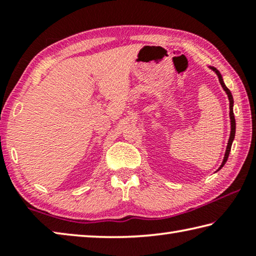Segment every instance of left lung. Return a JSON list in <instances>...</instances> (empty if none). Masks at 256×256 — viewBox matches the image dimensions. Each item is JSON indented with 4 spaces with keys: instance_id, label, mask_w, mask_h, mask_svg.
Instances as JSON below:
<instances>
[{
    "instance_id": "left-lung-1",
    "label": "left lung",
    "mask_w": 256,
    "mask_h": 256,
    "mask_svg": "<svg viewBox=\"0 0 256 256\" xmlns=\"http://www.w3.org/2000/svg\"><path fill=\"white\" fill-rule=\"evenodd\" d=\"M212 71H214L216 74V76H218V79H219V82H220V84H222V89L224 90V92L227 94V96H228V100H229V118H230V136H229V140H228V144H227V148H226V152H224V160H222V164H220V167L218 168V170L216 172H219L220 170H222V168L224 166V164H226V162H227V159H228V156H229V152H230V149H232V141H234V138H235V132H236V122H235V116H234V98H232V92H230V90H229L227 86H226V84H224V79H222V76L220 74V72L216 70V68H214V66H209Z\"/></svg>"
}]
</instances>
